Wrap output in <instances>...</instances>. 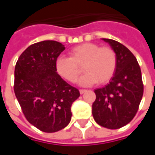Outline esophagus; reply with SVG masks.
Segmentation results:
<instances>
[{"label":"esophagus","instance_id":"esophagus-1","mask_svg":"<svg viewBox=\"0 0 155 155\" xmlns=\"http://www.w3.org/2000/svg\"><path fill=\"white\" fill-rule=\"evenodd\" d=\"M79 92H80V94H84V93L86 92V90H79Z\"/></svg>","mask_w":155,"mask_h":155}]
</instances>
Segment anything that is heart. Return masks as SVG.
<instances>
[{"label": "heart", "mask_w": 155, "mask_h": 155, "mask_svg": "<svg viewBox=\"0 0 155 155\" xmlns=\"http://www.w3.org/2000/svg\"><path fill=\"white\" fill-rule=\"evenodd\" d=\"M70 58L60 56L56 59L58 73L70 83H76L82 73L79 84L89 86L97 83L104 84L113 78L117 66L116 51L109 46L95 43H84L69 51Z\"/></svg>", "instance_id": "b5f03b06"}]
</instances>
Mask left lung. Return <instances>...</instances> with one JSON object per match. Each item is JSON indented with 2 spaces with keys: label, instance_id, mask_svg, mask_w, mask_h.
<instances>
[{
  "label": "left lung",
  "instance_id": "left-lung-1",
  "mask_svg": "<svg viewBox=\"0 0 155 155\" xmlns=\"http://www.w3.org/2000/svg\"><path fill=\"white\" fill-rule=\"evenodd\" d=\"M116 51L117 66L110 84L95 90L92 115L100 126L117 129L127 125L137 113L143 95L139 64L126 46L110 39H103Z\"/></svg>",
  "mask_w": 155,
  "mask_h": 155
}]
</instances>
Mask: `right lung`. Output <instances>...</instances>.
<instances>
[{"instance_id":"1","label":"right lung","mask_w":155,"mask_h":155,"mask_svg":"<svg viewBox=\"0 0 155 155\" xmlns=\"http://www.w3.org/2000/svg\"><path fill=\"white\" fill-rule=\"evenodd\" d=\"M65 49L55 40H44L21 53L15 70V91L22 112L32 125L45 133L65 128L71 107L79 91L57 73L55 63Z\"/></svg>"}]
</instances>
